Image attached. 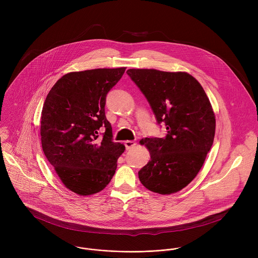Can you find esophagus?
<instances>
[{
	"label": "esophagus",
	"mask_w": 258,
	"mask_h": 258,
	"mask_svg": "<svg viewBox=\"0 0 258 258\" xmlns=\"http://www.w3.org/2000/svg\"><path fill=\"white\" fill-rule=\"evenodd\" d=\"M124 144H125V147H126L127 150H130V149H132V148L136 146V142H135V141H131V140L125 141Z\"/></svg>",
	"instance_id": "34e87169"
}]
</instances>
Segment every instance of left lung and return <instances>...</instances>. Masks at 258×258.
Wrapping results in <instances>:
<instances>
[{
	"mask_svg": "<svg viewBox=\"0 0 258 258\" xmlns=\"http://www.w3.org/2000/svg\"><path fill=\"white\" fill-rule=\"evenodd\" d=\"M143 92L158 124L166 125L163 138L140 141L151 159L139 180L160 195L177 192L189 184L203 167L214 143L216 116L203 86L190 74L157 70H128Z\"/></svg>",
	"mask_w": 258,
	"mask_h": 258,
	"instance_id": "8db88e82",
	"label": "left lung"
}]
</instances>
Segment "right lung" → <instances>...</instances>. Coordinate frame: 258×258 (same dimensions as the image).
<instances>
[{"label": "right lung", "instance_id": "right-lung-1", "mask_svg": "<svg viewBox=\"0 0 258 258\" xmlns=\"http://www.w3.org/2000/svg\"><path fill=\"white\" fill-rule=\"evenodd\" d=\"M126 68L64 74L49 90L40 118L42 151L69 189L90 196L110 183L125 146L112 140L106 95ZM106 132L98 138L99 129Z\"/></svg>", "mask_w": 258, "mask_h": 258}]
</instances>
